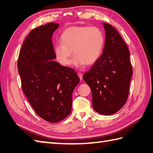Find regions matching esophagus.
<instances>
[{"label": "esophagus", "instance_id": "1", "mask_svg": "<svg viewBox=\"0 0 153 153\" xmlns=\"http://www.w3.org/2000/svg\"><path fill=\"white\" fill-rule=\"evenodd\" d=\"M78 75H79V78H80V80H82L83 79V78H82V74L81 73H78Z\"/></svg>", "mask_w": 153, "mask_h": 153}]
</instances>
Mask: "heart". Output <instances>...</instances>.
<instances>
[{"label": "heart", "mask_w": 153, "mask_h": 153, "mask_svg": "<svg viewBox=\"0 0 153 153\" xmlns=\"http://www.w3.org/2000/svg\"><path fill=\"white\" fill-rule=\"evenodd\" d=\"M61 42L54 45L57 60L63 65L70 64V58L75 55L72 64L80 67L91 65L98 60L105 43L102 31L97 27H71L63 32Z\"/></svg>", "instance_id": "heart-1"}]
</instances>
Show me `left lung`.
Masks as SVG:
<instances>
[{
	"instance_id": "left-lung-1",
	"label": "left lung",
	"mask_w": 153,
	"mask_h": 153,
	"mask_svg": "<svg viewBox=\"0 0 153 153\" xmlns=\"http://www.w3.org/2000/svg\"><path fill=\"white\" fill-rule=\"evenodd\" d=\"M106 39L102 54L83 75L92 92L94 109L102 115L116 113L128 99L133 74L130 52L117 30L103 23Z\"/></svg>"
}]
</instances>
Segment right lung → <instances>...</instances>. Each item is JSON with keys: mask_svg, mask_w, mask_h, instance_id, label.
<instances>
[{"mask_svg": "<svg viewBox=\"0 0 153 153\" xmlns=\"http://www.w3.org/2000/svg\"><path fill=\"white\" fill-rule=\"evenodd\" d=\"M58 27L49 23L31 30L17 62L22 90L36 114L50 123L70 114L73 91L80 81L74 69L54 60L52 36Z\"/></svg>", "mask_w": 153, "mask_h": 153, "instance_id": "add662e5", "label": "right lung"}]
</instances>
